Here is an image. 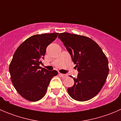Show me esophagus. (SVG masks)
Returning <instances> with one entry per match:
<instances>
[{"mask_svg": "<svg viewBox=\"0 0 121 121\" xmlns=\"http://www.w3.org/2000/svg\"><path fill=\"white\" fill-rule=\"evenodd\" d=\"M60 75L61 77H62L63 78H66L67 77V74H61V73H60Z\"/></svg>", "mask_w": 121, "mask_h": 121, "instance_id": "1", "label": "esophagus"}]
</instances>
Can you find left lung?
I'll return each mask as SVG.
<instances>
[{
    "label": "left lung",
    "mask_w": 121,
    "mask_h": 121,
    "mask_svg": "<svg viewBox=\"0 0 121 121\" xmlns=\"http://www.w3.org/2000/svg\"><path fill=\"white\" fill-rule=\"evenodd\" d=\"M58 38L79 73L77 78H73L74 85L68 88V94L78 101L91 99L99 92L107 80L109 73L107 57L97 43L86 36L62 33Z\"/></svg>",
    "instance_id": "left-lung-1"
}]
</instances>
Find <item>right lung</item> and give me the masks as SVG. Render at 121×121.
<instances>
[{
	"label": "right lung",
	"mask_w": 121,
	"mask_h": 121,
	"mask_svg": "<svg viewBox=\"0 0 121 121\" xmlns=\"http://www.w3.org/2000/svg\"><path fill=\"white\" fill-rule=\"evenodd\" d=\"M58 33L36 35L23 41L14 52L9 65L10 78L18 93L29 101L43 98L56 70L48 71L42 64L47 46L57 37Z\"/></svg>",
	"instance_id": "add662e5"
}]
</instances>
